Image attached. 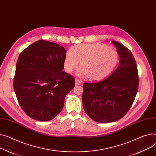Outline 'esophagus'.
I'll list each match as a JSON object with an SVG mask.
<instances>
[{
  "label": "esophagus",
  "instance_id": "esophagus-1",
  "mask_svg": "<svg viewBox=\"0 0 156 156\" xmlns=\"http://www.w3.org/2000/svg\"><path fill=\"white\" fill-rule=\"evenodd\" d=\"M81 83V80H80L79 79H77V78L75 79V85H80V84Z\"/></svg>",
  "mask_w": 156,
  "mask_h": 156
}]
</instances>
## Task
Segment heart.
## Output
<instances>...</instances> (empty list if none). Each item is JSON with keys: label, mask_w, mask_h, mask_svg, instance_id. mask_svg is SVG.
I'll return each mask as SVG.
<instances>
[{"label": "heart", "mask_w": 156, "mask_h": 156, "mask_svg": "<svg viewBox=\"0 0 156 156\" xmlns=\"http://www.w3.org/2000/svg\"><path fill=\"white\" fill-rule=\"evenodd\" d=\"M81 68L77 73L93 81H99L108 76L116 68L119 62L117 52L105 44H79L69 49L64 61V68L71 73L78 66Z\"/></svg>", "instance_id": "obj_1"}]
</instances>
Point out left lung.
Wrapping results in <instances>:
<instances>
[{
  "instance_id": "left-lung-1",
  "label": "left lung",
  "mask_w": 156,
  "mask_h": 156,
  "mask_svg": "<svg viewBox=\"0 0 156 156\" xmlns=\"http://www.w3.org/2000/svg\"><path fill=\"white\" fill-rule=\"evenodd\" d=\"M120 57L117 68L106 79L84 83L83 105L94 121L109 123L122 119L128 112L139 88V75L136 60L131 51L115 41Z\"/></svg>"
}]
</instances>
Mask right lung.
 I'll return each instance as SVG.
<instances>
[{
    "label": "right lung",
    "mask_w": 156,
    "mask_h": 156,
    "mask_svg": "<svg viewBox=\"0 0 156 156\" xmlns=\"http://www.w3.org/2000/svg\"><path fill=\"white\" fill-rule=\"evenodd\" d=\"M66 54L63 47L41 39L19 55L14 90L20 107L31 119H53L63 109L66 95L75 87V78L63 71Z\"/></svg>",
    "instance_id": "add662e5"
}]
</instances>
